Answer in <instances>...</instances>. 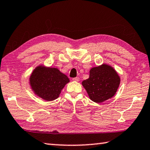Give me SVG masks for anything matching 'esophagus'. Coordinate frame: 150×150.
Segmentation results:
<instances>
[{
    "mask_svg": "<svg viewBox=\"0 0 150 150\" xmlns=\"http://www.w3.org/2000/svg\"><path fill=\"white\" fill-rule=\"evenodd\" d=\"M72 79L74 81H79V77H74V78H73Z\"/></svg>",
    "mask_w": 150,
    "mask_h": 150,
    "instance_id": "esophagus-1",
    "label": "esophagus"
}]
</instances>
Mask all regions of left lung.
Instances as JSON below:
<instances>
[{
  "instance_id": "obj_1",
  "label": "left lung",
  "mask_w": 150,
  "mask_h": 150,
  "mask_svg": "<svg viewBox=\"0 0 150 150\" xmlns=\"http://www.w3.org/2000/svg\"><path fill=\"white\" fill-rule=\"evenodd\" d=\"M89 98L93 102L101 103L112 98L120 84L115 70L108 65L92 68L88 79L82 82Z\"/></svg>"
}]
</instances>
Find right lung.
Returning a JSON list of instances; mask_svg holds the SVG:
<instances>
[{
	"label": "right lung",
	"mask_w": 150,
	"mask_h": 150,
	"mask_svg": "<svg viewBox=\"0 0 150 150\" xmlns=\"http://www.w3.org/2000/svg\"><path fill=\"white\" fill-rule=\"evenodd\" d=\"M69 82V78L56 68L39 66L30 77L33 91L37 96L47 101L56 99L64 86Z\"/></svg>",
	"instance_id": "right-lung-1"
}]
</instances>
